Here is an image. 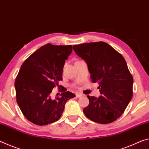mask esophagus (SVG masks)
<instances>
[{"mask_svg": "<svg viewBox=\"0 0 149 149\" xmlns=\"http://www.w3.org/2000/svg\"><path fill=\"white\" fill-rule=\"evenodd\" d=\"M76 97H78V98H79V97H81L82 96H83V95H82V94H81L80 93H76Z\"/></svg>", "mask_w": 149, "mask_h": 149, "instance_id": "obj_1", "label": "esophagus"}]
</instances>
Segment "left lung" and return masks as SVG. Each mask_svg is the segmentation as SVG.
I'll return each instance as SVG.
<instances>
[{"label": "left lung", "mask_w": 149, "mask_h": 149, "mask_svg": "<svg viewBox=\"0 0 149 149\" xmlns=\"http://www.w3.org/2000/svg\"><path fill=\"white\" fill-rule=\"evenodd\" d=\"M77 56L86 61L90 78L97 82L101 95H87L83 111L88 119L101 124L115 121L125 110L133 97V78L121 54L103 42L74 46Z\"/></svg>", "instance_id": "obj_1"}]
</instances>
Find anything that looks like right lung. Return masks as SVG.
<instances>
[{"label": "right lung", "mask_w": 149, "mask_h": 149, "mask_svg": "<svg viewBox=\"0 0 149 149\" xmlns=\"http://www.w3.org/2000/svg\"><path fill=\"white\" fill-rule=\"evenodd\" d=\"M72 46L47 44L34 52L21 65L15 80L16 101L21 111L30 122L46 125L57 121L62 116L65 104L75 95L62 87L60 97L52 100L50 93L58 88L62 80L65 60Z\"/></svg>", "instance_id": "right-lung-1"}]
</instances>
